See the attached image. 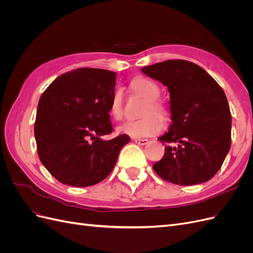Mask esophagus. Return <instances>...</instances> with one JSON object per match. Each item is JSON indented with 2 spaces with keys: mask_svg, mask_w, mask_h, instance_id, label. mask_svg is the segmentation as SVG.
I'll list each match as a JSON object with an SVG mask.
<instances>
[{
  "mask_svg": "<svg viewBox=\"0 0 253 253\" xmlns=\"http://www.w3.org/2000/svg\"><path fill=\"white\" fill-rule=\"evenodd\" d=\"M134 141H135L136 143L141 144V145H143V144H147V143L149 142V140H148V139H145V138H134Z\"/></svg>",
  "mask_w": 253,
  "mask_h": 253,
  "instance_id": "esophagus-1",
  "label": "esophagus"
}]
</instances>
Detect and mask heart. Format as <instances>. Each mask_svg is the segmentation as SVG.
<instances>
[{
  "label": "heart",
  "mask_w": 253,
  "mask_h": 253,
  "mask_svg": "<svg viewBox=\"0 0 253 253\" xmlns=\"http://www.w3.org/2000/svg\"><path fill=\"white\" fill-rule=\"evenodd\" d=\"M131 85L136 93L142 96L149 103L143 111V114H145L143 117L126 120L118 127V131L131 137H136V138L159 133L164 128V120L158 115L154 113L157 112L159 115L166 116L167 111L162 104L156 102L160 95V89L157 84L148 79L137 78L132 82ZM150 111L155 112L150 113ZM110 112L115 119H120L124 114V97H122V91L118 88L115 89L112 95Z\"/></svg>",
  "instance_id": "heart-1"
}]
</instances>
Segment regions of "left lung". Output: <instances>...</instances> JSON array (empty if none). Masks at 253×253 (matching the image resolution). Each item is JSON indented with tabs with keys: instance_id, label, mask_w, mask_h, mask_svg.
Returning <instances> with one entry per match:
<instances>
[{
	"instance_id": "8db88e82",
	"label": "left lung",
	"mask_w": 253,
	"mask_h": 253,
	"mask_svg": "<svg viewBox=\"0 0 253 253\" xmlns=\"http://www.w3.org/2000/svg\"><path fill=\"white\" fill-rule=\"evenodd\" d=\"M141 72L170 93L172 124L159 137L167 144L153 169L175 185L208 181L231 145V113L223 88L204 68L186 60L164 61Z\"/></svg>"
}]
</instances>
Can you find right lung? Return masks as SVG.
<instances>
[{"mask_svg": "<svg viewBox=\"0 0 253 253\" xmlns=\"http://www.w3.org/2000/svg\"><path fill=\"white\" fill-rule=\"evenodd\" d=\"M116 73L77 68L51 82L38 103L35 137L38 155L64 185L88 187L103 180L116 165L126 134L110 140V102Z\"/></svg>", "mask_w": 253, "mask_h": 253, "instance_id": "1", "label": "right lung"}]
</instances>
